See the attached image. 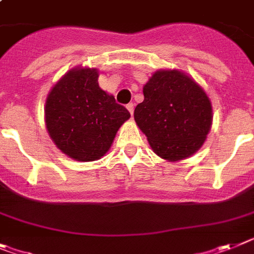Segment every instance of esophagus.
<instances>
[{"label": "esophagus", "mask_w": 254, "mask_h": 254, "mask_svg": "<svg viewBox=\"0 0 254 254\" xmlns=\"http://www.w3.org/2000/svg\"><path fill=\"white\" fill-rule=\"evenodd\" d=\"M126 108H127V110H128L131 114H133V109H135V105H133V103L127 104V106H126Z\"/></svg>", "instance_id": "1"}]
</instances>
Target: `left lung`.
<instances>
[{
  "label": "left lung",
  "instance_id": "8db88e82",
  "mask_svg": "<svg viewBox=\"0 0 254 254\" xmlns=\"http://www.w3.org/2000/svg\"><path fill=\"white\" fill-rule=\"evenodd\" d=\"M144 101L135 108L136 125L151 150L167 162L191 157L204 144L212 126V104L205 91L179 69L154 71L145 83Z\"/></svg>",
  "mask_w": 254,
  "mask_h": 254
}]
</instances>
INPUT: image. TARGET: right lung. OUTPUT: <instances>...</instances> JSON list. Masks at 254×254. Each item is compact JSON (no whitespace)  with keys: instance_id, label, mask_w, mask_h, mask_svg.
Segmentation results:
<instances>
[{"instance_id":"1","label":"right lung","mask_w":254,"mask_h":254,"mask_svg":"<svg viewBox=\"0 0 254 254\" xmlns=\"http://www.w3.org/2000/svg\"><path fill=\"white\" fill-rule=\"evenodd\" d=\"M96 68L75 66L54 84L45 105L50 137L62 153L78 162L104 157L128 110L101 90Z\"/></svg>"}]
</instances>
